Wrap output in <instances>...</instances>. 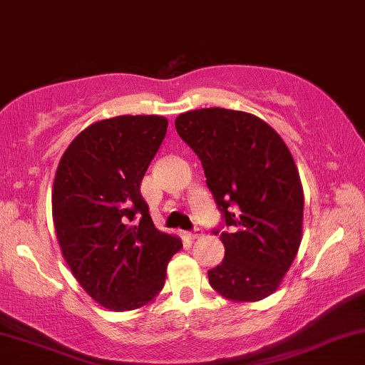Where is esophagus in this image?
<instances>
[{
	"label": "esophagus",
	"mask_w": 365,
	"mask_h": 365,
	"mask_svg": "<svg viewBox=\"0 0 365 365\" xmlns=\"http://www.w3.org/2000/svg\"><path fill=\"white\" fill-rule=\"evenodd\" d=\"M187 237H189V239H199V237H202V230H201V228H195V230L194 232H187Z\"/></svg>",
	"instance_id": "esophagus-1"
}]
</instances>
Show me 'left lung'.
Returning a JSON list of instances; mask_svg holds the SVG:
<instances>
[{
    "mask_svg": "<svg viewBox=\"0 0 365 365\" xmlns=\"http://www.w3.org/2000/svg\"><path fill=\"white\" fill-rule=\"evenodd\" d=\"M180 138L201 159L207 189L228 230L222 265L207 272L225 299L253 303L277 291L302 244V180L289 149L250 112L210 107L175 119Z\"/></svg>",
    "mask_w": 365,
    "mask_h": 365,
    "instance_id": "1",
    "label": "left lung"
}]
</instances>
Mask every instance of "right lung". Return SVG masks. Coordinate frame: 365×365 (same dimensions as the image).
I'll use <instances>...</instances> for the list:
<instances>
[{
  "mask_svg": "<svg viewBox=\"0 0 365 365\" xmlns=\"http://www.w3.org/2000/svg\"><path fill=\"white\" fill-rule=\"evenodd\" d=\"M168 130L163 115H118L85 128L60 159L51 215L72 275L98 305L137 310L163 291L182 250L154 227L140 183Z\"/></svg>",
  "mask_w": 365,
  "mask_h": 365,
  "instance_id": "add662e5",
  "label": "right lung"
}]
</instances>
